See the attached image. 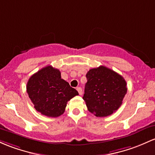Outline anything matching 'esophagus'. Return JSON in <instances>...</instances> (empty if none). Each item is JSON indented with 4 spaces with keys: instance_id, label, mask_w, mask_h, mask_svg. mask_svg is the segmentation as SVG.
<instances>
[{
    "instance_id": "obj_1",
    "label": "esophagus",
    "mask_w": 155,
    "mask_h": 155,
    "mask_svg": "<svg viewBox=\"0 0 155 155\" xmlns=\"http://www.w3.org/2000/svg\"><path fill=\"white\" fill-rule=\"evenodd\" d=\"M76 91H78V93H79V95L82 94V89H81V87H76Z\"/></svg>"
}]
</instances>
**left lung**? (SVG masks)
<instances>
[{
  "label": "left lung",
  "mask_w": 155,
  "mask_h": 155,
  "mask_svg": "<svg viewBox=\"0 0 155 155\" xmlns=\"http://www.w3.org/2000/svg\"><path fill=\"white\" fill-rule=\"evenodd\" d=\"M83 99L87 110L97 117L110 115L122 104L127 91L125 79L105 66L91 69Z\"/></svg>",
  "instance_id": "left-lung-1"
}]
</instances>
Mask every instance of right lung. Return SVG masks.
Returning a JSON list of instances; mask_svg holds the SVG:
<instances>
[{"instance_id":"1","label":"right lung","mask_w":155,"mask_h":155,"mask_svg":"<svg viewBox=\"0 0 155 155\" xmlns=\"http://www.w3.org/2000/svg\"><path fill=\"white\" fill-rule=\"evenodd\" d=\"M26 91L37 112L56 118L64 113L68 101L79 93L61 78L58 69L48 65L32 75Z\"/></svg>"}]
</instances>
